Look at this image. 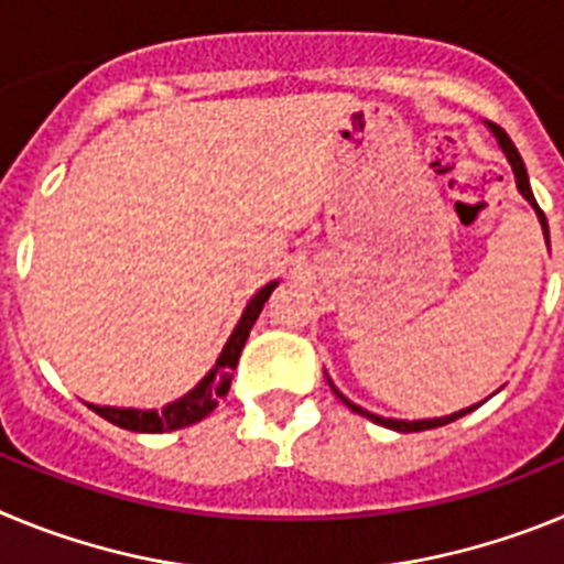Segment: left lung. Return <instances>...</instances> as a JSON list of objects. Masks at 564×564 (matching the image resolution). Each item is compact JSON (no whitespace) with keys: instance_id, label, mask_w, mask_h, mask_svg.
Instances as JSON below:
<instances>
[{"instance_id":"left-lung-1","label":"left lung","mask_w":564,"mask_h":564,"mask_svg":"<svg viewBox=\"0 0 564 564\" xmlns=\"http://www.w3.org/2000/svg\"><path fill=\"white\" fill-rule=\"evenodd\" d=\"M488 127H491V132H495L497 143H500V149H502V152H506L508 163H511V169H514L517 188H520L522 197H525V200L531 203V206H534L536 217H540L542 234H545V242H547V223H545V214H542L540 206H536L534 192H531V183H528V172H525V163H522L520 152H517V147H514V143H511V138H508V134L502 132L500 127H495V123H488ZM547 246H551V242H547ZM327 381H330V378H327ZM330 387H333V381H330ZM333 392H336V395L341 398V401L347 403V406H350L352 412H358V415H364V417H370V421L378 423V426H387V430H395V432H423V430H435V426H446V423L457 421V417L468 415V412L477 410V406H480V403H477V406H466V410L452 412V415H443V417H426V421H395V417H381V415H372V412L361 410V406H358V403H352L350 398H344L341 392L336 390V387H333Z\"/></svg>"}]
</instances>
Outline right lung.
Segmentation results:
<instances>
[{"label":"right lung","instance_id":"right-lung-1","mask_svg":"<svg viewBox=\"0 0 564 564\" xmlns=\"http://www.w3.org/2000/svg\"><path fill=\"white\" fill-rule=\"evenodd\" d=\"M279 282H268L265 288H259L253 293V299L246 305L242 316H239L237 327H234L231 338L223 347L220 358L214 364V370L203 378L192 392H186L177 401L166 403L161 412L158 410H118V406H96V403H87L89 410L101 415L104 421L115 423V426H121V430L129 432H147V435H158V432H172V430H183V426H192V423L203 421L206 415H212L217 401L228 392L231 387L234 370H237L239 352L246 347L248 333H251L253 322L259 318L262 307H265L268 296L273 293Z\"/></svg>","mask_w":564,"mask_h":564}]
</instances>
